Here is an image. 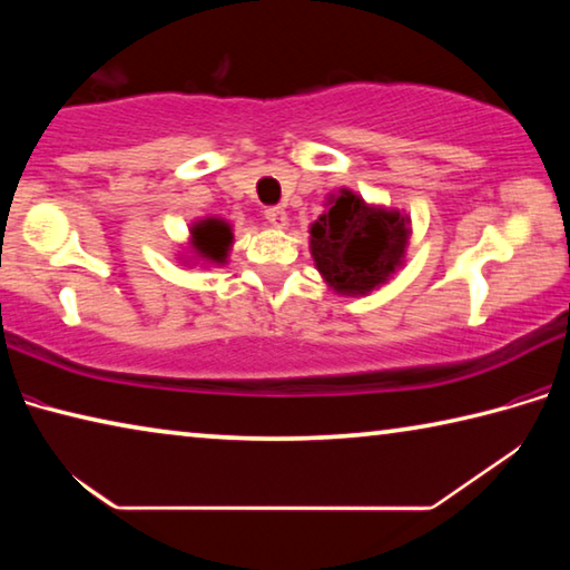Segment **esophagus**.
<instances>
[{"label":"esophagus","instance_id":"obj_1","mask_svg":"<svg viewBox=\"0 0 570 570\" xmlns=\"http://www.w3.org/2000/svg\"><path fill=\"white\" fill-rule=\"evenodd\" d=\"M264 216H266V220H268V224H272L274 228H284V226L288 224V216H286V210H284L282 206L266 208Z\"/></svg>","mask_w":570,"mask_h":570}]
</instances>
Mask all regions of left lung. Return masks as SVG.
Instances as JSON below:
<instances>
[{
    "mask_svg": "<svg viewBox=\"0 0 570 570\" xmlns=\"http://www.w3.org/2000/svg\"><path fill=\"white\" fill-rule=\"evenodd\" d=\"M308 234V248L324 282L342 296H364L402 266L410 218L364 204L354 190L342 188Z\"/></svg>",
    "mask_w": 570,
    "mask_h": 570,
    "instance_id": "1",
    "label": "left lung"
}]
</instances>
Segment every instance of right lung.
Returning <instances> with one entry per match:
<instances>
[{
  "mask_svg": "<svg viewBox=\"0 0 570 570\" xmlns=\"http://www.w3.org/2000/svg\"><path fill=\"white\" fill-rule=\"evenodd\" d=\"M190 244L196 254L210 264H226L228 248L234 244L230 226L220 218H204L190 228Z\"/></svg>",
  "mask_w": 570,
  "mask_h": 570,
  "instance_id": "right-lung-1",
  "label": "right lung"
}]
</instances>
